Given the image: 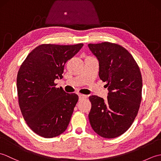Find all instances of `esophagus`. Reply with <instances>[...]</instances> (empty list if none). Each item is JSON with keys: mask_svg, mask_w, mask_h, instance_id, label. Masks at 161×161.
I'll use <instances>...</instances> for the list:
<instances>
[{"mask_svg": "<svg viewBox=\"0 0 161 161\" xmlns=\"http://www.w3.org/2000/svg\"><path fill=\"white\" fill-rule=\"evenodd\" d=\"M87 97V95H83V94H79V98H80V100L81 99H84V98H86Z\"/></svg>", "mask_w": 161, "mask_h": 161, "instance_id": "1", "label": "esophagus"}]
</instances>
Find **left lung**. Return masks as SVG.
I'll return each instance as SVG.
<instances>
[{
	"label": "left lung",
	"mask_w": 161,
	"mask_h": 161,
	"mask_svg": "<svg viewBox=\"0 0 161 161\" xmlns=\"http://www.w3.org/2000/svg\"><path fill=\"white\" fill-rule=\"evenodd\" d=\"M99 61V77L107 82V100L91 95L88 114L94 131L105 138H114L126 132L138 114L142 100L141 70L133 56L116 43L88 45Z\"/></svg>",
	"instance_id": "8db88e82"
}]
</instances>
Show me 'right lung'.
Wrapping results in <instances>:
<instances>
[{"label": "right lung", "instance_id": "obj_1", "mask_svg": "<svg viewBox=\"0 0 161 161\" xmlns=\"http://www.w3.org/2000/svg\"><path fill=\"white\" fill-rule=\"evenodd\" d=\"M83 45L42 44L19 68L16 86L20 111L29 127L42 137L59 136L69 124L78 95L57 88L54 80L63 78L65 64Z\"/></svg>", "mask_w": 161, "mask_h": 161}]
</instances>
